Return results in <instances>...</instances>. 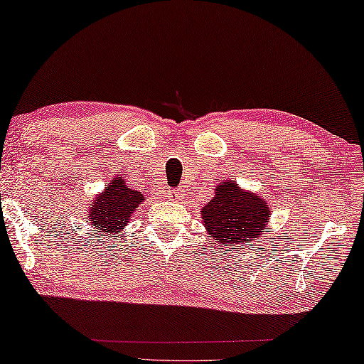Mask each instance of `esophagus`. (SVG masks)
<instances>
[{
    "mask_svg": "<svg viewBox=\"0 0 364 364\" xmlns=\"http://www.w3.org/2000/svg\"><path fill=\"white\" fill-rule=\"evenodd\" d=\"M183 196H184L183 191H175V193L170 196V198H173V199H183Z\"/></svg>",
    "mask_w": 364,
    "mask_h": 364,
    "instance_id": "34e87169",
    "label": "esophagus"
}]
</instances>
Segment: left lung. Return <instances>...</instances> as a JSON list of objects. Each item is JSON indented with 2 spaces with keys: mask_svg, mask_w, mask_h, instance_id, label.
Returning <instances> with one entry per match:
<instances>
[{
  "mask_svg": "<svg viewBox=\"0 0 364 364\" xmlns=\"http://www.w3.org/2000/svg\"><path fill=\"white\" fill-rule=\"evenodd\" d=\"M203 218L213 240L235 250L236 245H246L261 235L269 207L261 196L243 191L235 181H222L215 198L203 209Z\"/></svg>",
  "mask_w": 364,
  "mask_h": 364,
  "instance_id": "1",
  "label": "left lung"
}]
</instances>
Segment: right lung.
<instances>
[{
  "mask_svg": "<svg viewBox=\"0 0 364 364\" xmlns=\"http://www.w3.org/2000/svg\"><path fill=\"white\" fill-rule=\"evenodd\" d=\"M142 200L144 196L131 189L123 178H113L105 191L92 203L89 210L92 232L108 238V235L124 228Z\"/></svg>",
  "mask_w": 364,
  "mask_h": 364,
  "instance_id": "obj_1",
  "label": "right lung"
}]
</instances>
